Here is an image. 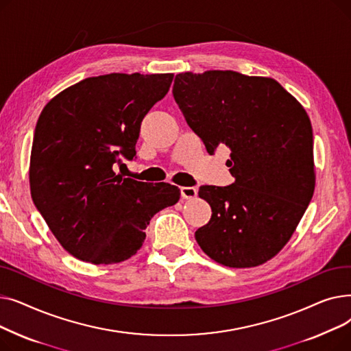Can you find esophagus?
Wrapping results in <instances>:
<instances>
[{"instance_id": "obj_1", "label": "esophagus", "mask_w": 351, "mask_h": 351, "mask_svg": "<svg viewBox=\"0 0 351 351\" xmlns=\"http://www.w3.org/2000/svg\"><path fill=\"white\" fill-rule=\"evenodd\" d=\"M180 195L183 199H193L197 195V189L192 186H183L180 188Z\"/></svg>"}]
</instances>
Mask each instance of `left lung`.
Returning a JSON list of instances; mask_svg holds the SVG:
<instances>
[{"label":"left lung","mask_w":351,"mask_h":351,"mask_svg":"<svg viewBox=\"0 0 351 351\" xmlns=\"http://www.w3.org/2000/svg\"><path fill=\"white\" fill-rule=\"evenodd\" d=\"M173 98L212 155L230 149L229 186H200L212 208L195 232L210 259L256 267L278 254L303 217L316 185L313 129L302 104L273 78L236 71L178 73Z\"/></svg>","instance_id":"left-lung-1"}]
</instances>
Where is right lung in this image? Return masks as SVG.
<instances>
[{
    "label": "right lung",
    "instance_id": "obj_1",
    "mask_svg": "<svg viewBox=\"0 0 351 351\" xmlns=\"http://www.w3.org/2000/svg\"><path fill=\"white\" fill-rule=\"evenodd\" d=\"M173 73H106L71 85L43 109L29 159L36 209L73 257L115 265L134 256L159 210L175 205L178 186L122 178L141 123L171 88Z\"/></svg>",
    "mask_w": 351,
    "mask_h": 351
}]
</instances>
